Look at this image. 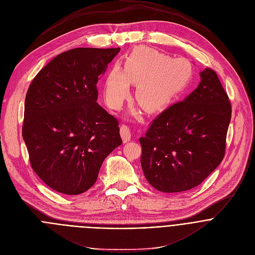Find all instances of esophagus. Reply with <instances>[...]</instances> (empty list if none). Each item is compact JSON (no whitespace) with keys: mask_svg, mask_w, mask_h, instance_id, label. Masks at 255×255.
I'll list each match as a JSON object with an SVG mask.
<instances>
[{"mask_svg":"<svg viewBox=\"0 0 255 255\" xmlns=\"http://www.w3.org/2000/svg\"><path fill=\"white\" fill-rule=\"evenodd\" d=\"M121 136H122L123 141L125 143L130 140V129L128 126L122 125V127H121Z\"/></svg>","mask_w":255,"mask_h":255,"instance_id":"34e87169","label":"esophagus"}]
</instances>
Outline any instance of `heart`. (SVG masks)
<instances>
[{
	"label": "heart",
	"mask_w": 255,
	"mask_h": 255,
	"mask_svg": "<svg viewBox=\"0 0 255 255\" xmlns=\"http://www.w3.org/2000/svg\"><path fill=\"white\" fill-rule=\"evenodd\" d=\"M191 65L184 58H174L158 51L137 47L127 57L121 70L108 75L104 93L108 105L119 109L128 94V84L136 85L135 99L148 114L165 110L184 89L191 77Z\"/></svg>",
	"instance_id": "obj_1"
}]
</instances>
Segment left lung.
Returning a JSON list of instances; mask_svg holds the SVG:
<instances>
[{
	"label": "left lung",
	"instance_id": "8db88e82",
	"mask_svg": "<svg viewBox=\"0 0 255 255\" xmlns=\"http://www.w3.org/2000/svg\"><path fill=\"white\" fill-rule=\"evenodd\" d=\"M183 101L162 113L139 138L147 182L165 193L200 185L222 162L231 106L216 72L205 68Z\"/></svg>",
	"mask_w": 255,
	"mask_h": 255
}]
</instances>
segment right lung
Returning <instances> with one entry per match:
<instances>
[{"instance_id":"obj_1","label":"right lung","mask_w":255,"mask_h":255,"mask_svg":"<svg viewBox=\"0 0 255 255\" xmlns=\"http://www.w3.org/2000/svg\"><path fill=\"white\" fill-rule=\"evenodd\" d=\"M121 48H74L35 76L26 99L23 138L32 169L51 189L79 195L123 143L119 122L97 103L96 84Z\"/></svg>"}]
</instances>
